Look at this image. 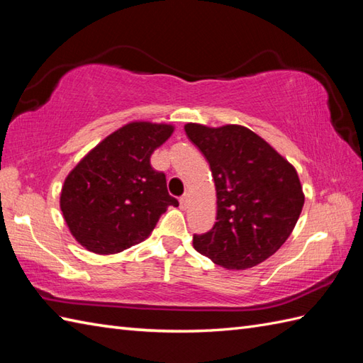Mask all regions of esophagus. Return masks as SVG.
<instances>
[{
  "mask_svg": "<svg viewBox=\"0 0 363 363\" xmlns=\"http://www.w3.org/2000/svg\"><path fill=\"white\" fill-rule=\"evenodd\" d=\"M189 194H184V196H182L180 197V208L182 209H186L188 206H189Z\"/></svg>",
  "mask_w": 363,
  "mask_h": 363,
  "instance_id": "obj_1",
  "label": "esophagus"
}]
</instances>
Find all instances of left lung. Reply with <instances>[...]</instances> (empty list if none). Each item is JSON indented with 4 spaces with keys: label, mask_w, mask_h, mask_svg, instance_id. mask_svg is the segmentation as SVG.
I'll list each match as a JSON object with an SVG mask.
<instances>
[{
    "label": "left lung",
    "mask_w": 363,
    "mask_h": 363,
    "mask_svg": "<svg viewBox=\"0 0 363 363\" xmlns=\"http://www.w3.org/2000/svg\"><path fill=\"white\" fill-rule=\"evenodd\" d=\"M211 167L214 227L194 235V248L228 270L255 267L278 252L295 228L304 194L295 167L244 125H184Z\"/></svg>",
    "instance_id": "left-lung-1"
}]
</instances>
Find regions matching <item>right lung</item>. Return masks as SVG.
Returning <instances> with one entry per match:
<instances>
[{
    "mask_svg": "<svg viewBox=\"0 0 363 363\" xmlns=\"http://www.w3.org/2000/svg\"><path fill=\"white\" fill-rule=\"evenodd\" d=\"M174 132L171 124H125L79 161L65 179L60 209L77 242L98 255H113L143 242L167 206L166 175L150 155Z\"/></svg>",
    "mask_w": 363,
    "mask_h": 363,
    "instance_id": "add662e5",
    "label": "right lung"
}]
</instances>
